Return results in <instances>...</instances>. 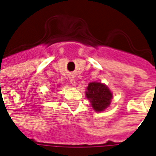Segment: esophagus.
Listing matches in <instances>:
<instances>
[{
	"label": "esophagus",
	"mask_w": 156,
	"mask_h": 156,
	"mask_svg": "<svg viewBox=\"0 0 156 156\" xmlns=\"http://www.w3.org/2000/svg\"><path fill=\"white\" fill-rule=\"evenodd\" d=\"M70 82H71V83H72V84H75V80H74L73 78H72V79L70 80Z\"/></svg>",
	"instance_id": "obj_1"
}]
</instances>
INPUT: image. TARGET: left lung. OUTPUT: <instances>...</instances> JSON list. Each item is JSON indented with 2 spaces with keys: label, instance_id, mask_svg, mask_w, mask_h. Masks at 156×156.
Returning <instances> with one entry per match:
<instances>
[{
  "label": "left lung",
  "instance_id": "1",
  "mask_svg": "<svg viewBox=\"0 0 156 156\" xmlns=\"http://www.w3.org/2000/svg\"><path fill=\"white\" fill-rule=\"evenodd\" d=\"M86 96L93 108L97 112L103 111L110 104L112 93L108 88L101 83H90L87 87Z\"/></svg>",
  "mask_w": 156,
  "mask_h": 156
}]
</instances>
